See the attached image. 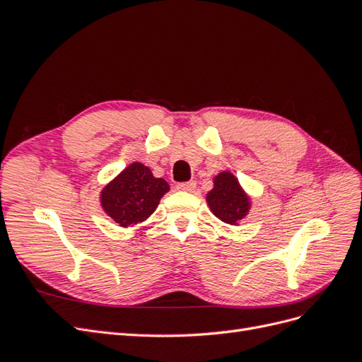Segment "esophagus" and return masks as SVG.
<instances>
[{
  "mask_svg": "<svg viewBox=\"0 0 362 362\" xmlns=\"http://www.w3.org/2000/svg\"><path fill=\"white\" fill-rule=\"evenodd\" d=\"M177 189L181 192H193L196 189V182L194 181H189V182H180L177 185Z\"/></svg>",
  "mask_w": 362,
  "mask_h": 362,
  "instance_id": "1",
  "label": "esophagus"
}]
</instances>
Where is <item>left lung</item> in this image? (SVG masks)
I'll return each mask as SVG.
<instances>
[{
	"mask_svg": "<svg viewBox=\"0 0 362 362\" xmlns=\"http://www.w3.org/2000/svg\"><path fill=\"white\" fill-rule=\"evenodd\" d=\"M214 187L206 194V204L211 213L229 225H237L250 210V198L242 189L231 172L223 170L216 175Z\"/></svg>",
	"mask_w": 362,
	"mask_h": 362,
	"instance_id": "obj_1",
	"label": "left lung"
}]
</instances>
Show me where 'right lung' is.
Listing matches in <instances>:
<instances>
[{"label":"right lung","mask_w":362,"mask_h":362,"mask_svg":"<svg viewBox=\"0 0 362 362\" xmlns=\"http://www.w3.org/2000/svg\"><path fill=\"white\" fill-rule=\"evenodd\" d=\"M169 184L141 163H131L101 190V206L119 226H134L156 211Z\"/></svg>","instance_id":"right-lung-1"}]
</instances>
